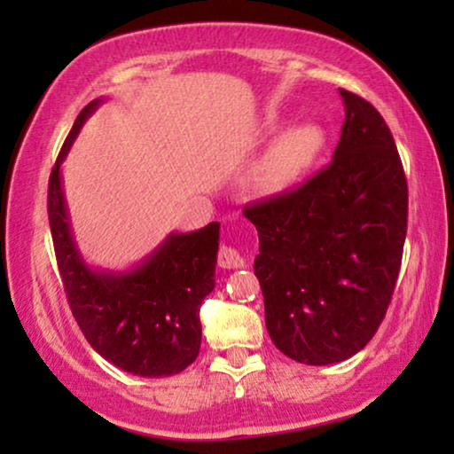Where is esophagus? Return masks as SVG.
<instances>
[{"label": "esophagus", "mask_w": 454, "mask_h": 454, "mask_svg": "<svg viewBox=\"0 0 454 454\" xmlns=\"http://www.w3.org/2000/svg\"><path fill=\"white\" fill-rule=\"evenodd\" d=\"M219 266L221 269H244L246 256L238 250V247L223 246L219 250Z\"/></svg>", "instance_id": "esophagus-1"}]
</instances>
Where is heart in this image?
I'll return each instance as SVG.
<instances>
[{
    "instance_id": "heart-1",
    "label": "heart",
    "mask_w": 454,
    "mask_h": 454,
    "mask_svg": "<svg viewBox=\"0 0 454 454\" xmlns=\"http://www.w3.org/2000/svg\"><path fill=\"white\" fill-rule=\"evenodd\" d=\"M277 128L278 117L266 115L260 126V136L266 138L275 134ZM326 142V129L318 121L306 120L285 128L254 165L250 177L252 190L260 198H277L294 190L318 165Z\"/></svg>"
}]
</instances>
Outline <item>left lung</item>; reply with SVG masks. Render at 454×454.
Here are the masks:
<instances>
[{"label": "left lung", "instance_id": "1", "mask_svg": "<svg viewBox=\"0 0 454 454\" xmlns=\"http://www.w3.org/2000/svg\"><path fill=\"white\" fill-rule=\"evenodd\" d=\"M345 103L326 169L244 208L258 229L254 260L272 343L306 365L339 364L380 326L407 235V179L393 134L362 97Z\"/></svg>", "mask_w": 454, "mask_h": 454}]
</instances>
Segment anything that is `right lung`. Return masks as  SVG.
Listing matches in <instances>:
<instances>
[{"instance_id": "add662e5", "label": "right lung", "mask_w": 454, "mask_h": 454, "mask_svg": "<svg viewBox=\"0 0 454 454\" xmlns=\"http://www.w3.org/2000/svg\"><path fill=\"white\" fill-rule=\"evenodd\" d=\"M103 101L95 98L80 111L49 177V225L61 283L92 349L134 376H173L200 351V306L215 289L221 225L169 233L129 270L86 264L72 231L61 163Z\"/></svg>"}]
</instances>
